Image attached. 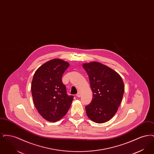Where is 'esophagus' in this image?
I'll list each match as a JSON object with an SVG mask.
<instances>
[{"label": "esophagus", "instance_id": "34e87169", "mask_svg": "<svg viewBox=\"0 0 154 154\" xmlns=\"http://www.w3.org/2000/svg\"><path fill=\"white\" fill-rule=\"evenodd\" d=\"M76 96H77V97H80L81 96V92H79L77 94Z\"/></svg>", "mask_w": 154, "mask_h": 154}]
</instances>
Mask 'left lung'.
I'll list each match as a JSON object with an SVG mask.
<instances>
[{"label": "left lung", "instance_id": "8db88e82", "mask_svg": "<svg viewBox=\"0 0 154 154\" xmlns=\"http://www.w3.org/2000/svg\"><path fill=\"white\" fill-rule=\"evenodd\" d=\"M88 74L93 98L85 107L88 118L97 124L104 123L114 116L122 101L124 84L116 71L102 63H84Z\"/></svg>", "mask_w": 154, "mask_h": 154}]
</instances>
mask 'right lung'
<instances>
[{
  "mask_svg": "<svg viewBox=\"0 0 154 154\" xmlns=\"http://www.w3.org/2000/svg\"><path fill=\"white\" fill-rule=\"evenodd\" d=\"M69 63L60 59L50 60L39 67L34 74L31 91L39 114L50 122L63 117L70 107L73 96L66 92L62 77Z\"/></svg>",
  "mask_w": 154,
  "mask_h": 154,
  "instance_id": "1",
  "label": "right lung"
}]
</instances>
